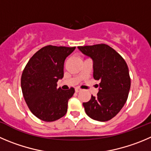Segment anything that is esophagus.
<instances>
[{"label":"esophagus","instance_id":"1","mask_svg":"<svg viewBox=\"0 0 151 151\" xmlns=\"http://www.w3.org/2000/svg\"><path fill=\"white\" fill-rule=\"evenodd\" d=\"M81 91V89H80V88H77H77H75V91L77 93H78L79 91Z\"/></svg>","mask_w":151,"mask_h":151}]
</instances>
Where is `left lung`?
Returning <instances> with one entry per match:
<instances>
[{
	"label": "left lung",
	"mask_w": 151,
	"mask_h": 151,
	"mask_svg": "<svg viewBox=\"0 0 151 151\" xmlns=\"http://www.w3.org/2000/svg\"><path fill=\"white\" fill-rule=\"evenodd\" d=\"M78 49L93 60V77L100 80L99 91L83 104L88 116L107 122L115 116L127 100L130 88L129 69L123 57L105 44L79 46Z\"/></svg>",
	"instance_id": "1"
}]
</instances>
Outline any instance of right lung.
<instances>
[{
    "label": "right lung",
    "instance_id": "add662e5",
    "mask_svg": "<svg viewBox=\"0 0 151 151\" xmlns=\"http://www.w3.org/2000/svg\"><path fill=\"white\" fill-rule=\"evenodd\" d=\"M76 47L47 45L38 50L24 69L21 79L22 93L31 112L40 120H58L67 112L68 101L74 88H57L64 75V63Z\"/></svg>",
    "mask_w": 151,
    "mask_h": 151
}]
</instances>
